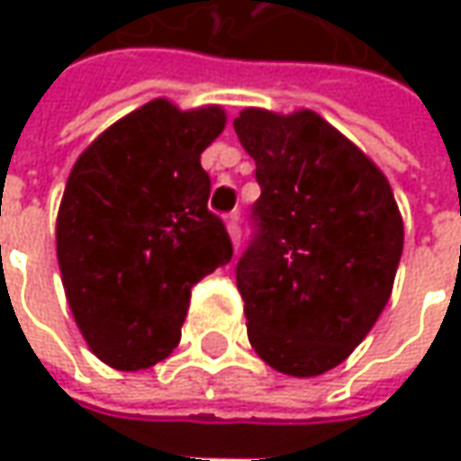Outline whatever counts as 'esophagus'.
I'll return each mask as SVG.
<instances>
[{"instance_id": "34e87169", "label": "esophagus", "mask_w": 461, "mask_h": 461, "mask_svg": "<svg viewBox=\"0 0 461 461\" xmlns=\"http://www.w3.org/2000/svg\"><path fill=\"white\" fill-rule=\"evenodd\" d=\"M225 228H228V236L233 240V246L239 249L240 243V225H239V212H230L228 218H225Z\"/></svg>"}]
</instances>
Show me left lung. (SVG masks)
I'll use <instances>...</instances> for the list:
<instances>
[{"label":"left lung","instance_id":"1","mask_svg":"<svg viewBox=\"0 0 461 461\" xmlns=\"http://www.w3.org/2000/svg\"><path fill=\"white\" fill-rule=\"evenodd\" d=\"M258 233L236 267L246 330L272 369L318 377L348 359L393 294L402 215L377 164L312 110L246 107Z\"/></svg>","mask_w":461,"mask_h":461}]
</instances>
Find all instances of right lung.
Returning a JSON list of instances; mask_svg holds the SVG:
<instances>
[{
	"label": "right lung",
	"instance_id": "add662e5",
	"mask_svg": "<svg viewBox=\"0 0 461 461\" xmlns=\"http://www.w3.org/2000/svg\"><path fill=\"white\" fill-rule=\"evenodd\" d=\"M225 120L221 104L151 99L99 133L68 174L56 221L63 290L92 354L120 372L167 359L192 287L233 257L200 164Z\"/></svg>",
	"mask_w": 461,
	"mask_h": 461
}]
</instances>
